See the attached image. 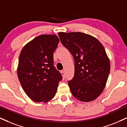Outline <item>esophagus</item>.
<instances>
[{
  "label": "esophagus",
  "mask_w": 127,
  "mask_h": 127,
  "mask_svg": "<svg viewBox=\"0 0 127 127\" xmlns=\"http://www.w3.org/2000/svg\"><path fill=\"white\" fill-rule=\"evenodd\" d=\"M61 74H62V75H63V79H64V78H65L64 71H61Z\"/></svg>",
  "instance_id": "obj_1"
}]
</instances>
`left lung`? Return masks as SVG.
Wrapping results in <instances>:
<instances>
[{"mask_svg": "<svg viewBox=\"0 0 127 127\" xmlns=\"http://www.w3.org/2000/svg\"><path fill=\"white\" fill-rule=\"evenodd\" d=\"M58 34L74 60V75L68 81L72 94L81 101L94 100L103 91L110 71L103 46L97 38L81 32Z\"/></svg>", "mask_w": 127, "mask_h": 127, "instance_id": "obj_1", "label": "left lung"}]
</instances>
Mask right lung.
<instances>
[{"label": "right lung", "mask_w": 127, "mask_h": 127, "mask_svg": "<svg viewBox=\"0 0 127 127\" xmlns=\"http://www.w3.org/2000/svg\"><path fill=\"white\" fill-rule=\"evenodd\" d=\"M59 43L55 34H41L26 44L20 52L17 76L24 91L35 102L51 100L63 78L54 66L53 53Z\"/></svg>", "instance_id": "1"}]
</instances>
